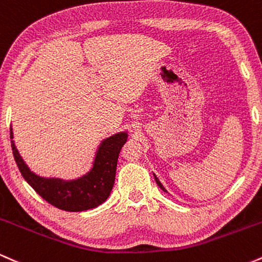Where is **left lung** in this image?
Masks as SVG:
<instances>
[{
  "label": "left lung",
  "instance_id": "obj_1",
  "mask_svg": "<svg viewBox=\"0 0 262 262\" xmlns=\"http://www.w3.org/2000/svg\"><path fill=\"white\" fill-rule=\"evenodd\" d=\"M154 177H155V181H156V183H158V186H159V187H160L161 189H162V191H164V192H167L166 191V189H165V187H164V186H162L161 185V182L160 181H159V179H158V177H156L155 175H154Z\"/></svg>",
  "mask_w": 262,
  "mask_h": 262
}]
</instances>
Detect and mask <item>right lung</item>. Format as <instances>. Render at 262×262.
I'll list each match as a JSON object with an SVG mask.
<instances>
[{
	"label": "right lung",
	"mask_w": 262,
	"mask_h": 262,
	"mask_svg": "<svg viewBox=\"0 0 262 262\" xmlns=\"http://www.w3.org/2000/svg\"><path fill=\"white\" fill-rule=\"evenodd\" d=\"M127 138L128 134L122 132L104 139L96 152L92 169L82 177L70 181L45 179L35 175L20 158L13 140L11 141V145L18 169L39 196L59 209L66 212H82L96 208L110 197L116 179L117 161ZM11 139H13L12 128Z\"/></svg>",
	"instance_id": "right-lung-1"
}]
</instances>
